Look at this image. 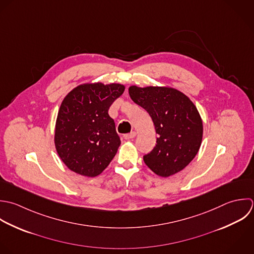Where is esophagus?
I'll use <instances>...</instances> for the list:
<instances>
[{
  "mask_svg": "<svg viewBox=\"0 0 254 254\" xmlns=\"http://www.w3.org/2000/svg\"><path fill=\"white\" fill-rule=\"evenodd\" d=\"M135 135H136V132H135V131H131L130 133L125 134V135H124V138H125V139H132V138H134Z\"/></svg>",
  "mask_w": 254,
  "mask_h": 254,
  "instance_id": "esophagus-1",
  "label": "esophagus"
}]
</instances>
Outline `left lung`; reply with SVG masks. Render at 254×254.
<instances>
[{
  "label": "left lung",
  "mask_w": 254,
  "mask_h": 254,
  "mask_svg": "<svg viewBox=\"0 0 254 254\" xmlns=\"http://www.w3.org/2000/svg\"><path fill=\"white\" fill-rule=\"evenodd\" d=\"M131 100L149 114L158 137L143 156L148 168L160 177L183 170L197 155L203 138L202 118L194 103L171 87L128 88Z\"/></svg>",
  "instance_id": "obj_1"
}]
</instances>
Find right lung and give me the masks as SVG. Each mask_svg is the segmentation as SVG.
I'll return each instance as SVG.
<instances>
[{
    "mask_svg": "<svg viewBox=\"0 0 254 254\" xmlns=\"http://www.w3.org/2000/svg\"><path fill=\"white\" fill-rule=\"evenodd\" d=\"M125 89L119 83H85L63 99L55 124L54 144L71 171L96 177L115 157L121 140L108 111Z\"/></svg>",
    "mask_w": 254,
    "mask_h": 254,
    "instance_id": "add662e5",
    "label": "right lung"
}]
</instances>
